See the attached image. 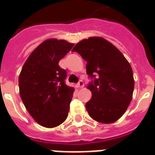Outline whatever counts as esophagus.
<instances>
[{
    "mask_svg": "<svg viewBox=\"0 0 155 155\" xmlns=\"http://www.w3.org/2000/svg\"><path fill=\"white\" fill-rule=\"evenodd\" d=\"M84 82L82 81H80L79 82L77 83V84H76V87L77 88H83L84 87Z\"/></svg>",
    "mask_w": 155,
    "mask_h": 155,
    "instance_id": "34e87169",
    "label": "esophagus"
}]
</instances>
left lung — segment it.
Returning <instances> with one entry per match:
<instances>
[{
  "label": "left lung",
  "mask_w": 155,
  "mask_h": 155,
  "mask_svg": "<svg viewBox=\"0 0 155 155\" xmlns=\"http://www.w3.org/2000/svg\"><path fill=\"white\" fill-rule=\"evenodd\" d=\"M72 51L87 61L86 73L92 81L87 88L92 98L85 104L90 116L100 123H114L132 100L133 71L123 54L102 37L80 41Z\"/></svg>",
  "instance_id": "8db88e82"
}]
</instances>
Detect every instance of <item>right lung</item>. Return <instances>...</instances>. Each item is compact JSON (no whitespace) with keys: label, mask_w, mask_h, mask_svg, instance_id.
Returning a JSON list of instances; mask_svg holds the SVG:
<instances>
[{"label":"right lung","mask_w":155,"mask_h":155,"mask_svg":"<svg viewBox=\"0 0 155 155\" xmlns=\"http://www.w3.org/2000/svg\"><path fill=\"white\" fill-rule=\"evenodd\" d=\"M74 44L49 39L30 54L19 76L20 95L32 118L42 126L53 128L66 120L74 88L65 84L67 73L59 61Z\"/></svg>","instance_id":"obj_1"}]
</instances>
